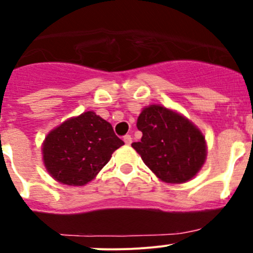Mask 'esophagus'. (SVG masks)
<instances>
[{"label": "esophagus", "instance_id": "esophagus-1", "mask_svg": "<svg viewBox=\"0 0 253 253\" xmlns=\"http://www.w3.org/2000/svg\"><path fill=\"white\" fill-rule=\"evenodd\" d=\"M124 141L126 144H131L132 143V137L129 136V134H126V136H124Z\"/></svg>", "mask_w": 253, "mask_h": 253}]
</instances>
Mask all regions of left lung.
Segmentation results:
<instances>
[{
    "instance_id": "1",
    "label": "left lung",
    "mask_w": 253,
    "mask_h": 253,
    "mask_svg": "<svg viewBox=\"0 0 253 253\" xmlns=\"http://www.w3.org/2000/svg\"><path fill=\"white\" fill-rule=\"evenodd\" d=\"M137 128L142 132V138L132 147L161 180L184 183L195 176L204 164V136L181 115L151 105L138 116Z\"/></svg>"
}]
</instances>
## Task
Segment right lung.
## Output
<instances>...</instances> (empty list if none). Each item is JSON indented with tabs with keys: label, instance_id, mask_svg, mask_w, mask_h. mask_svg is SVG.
<instances>
[{
	"label": "right lung",
	"instance_id": "add662e5",
	"mask_svg": "<svg viewBox=\"0 0 253 253\" xmlns=\"http://www.w3.org/2000/svg\"><path fill=\"white\" fill-rule=\"evenodd\" d=\"M124 144L109 122L87 111L53 129L42 151L46 170L55 180L82 186L92 180Z\"/></svg>",
	"mask_w": 253,
	"mask_h": 253
}]
</instances>
